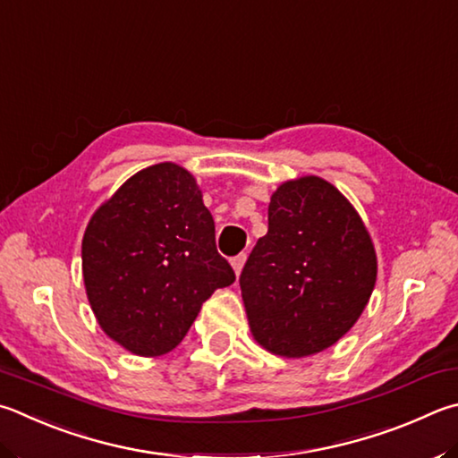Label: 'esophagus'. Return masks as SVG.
Instances as JSON below:
<instances>
[{
	"instance_id": "esophagus-1",
	"label": "esophagus",
	"mask_w": 458,
	"mask_h": 458,
	"mask_svg": "<svg viewBox=\"0 0 458 458\" xmlns=\"http://www.w3.org/2000/svg\"><path fill=\"white\" fill-rule=\"evenodd\" d=\"M244 262H246V254L242 252V254H238V256H234L230 260V264H232V268H234V272L236 274H240L242 272V268H244Z\"/></svg>"
}]
</instances>
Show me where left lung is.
<instances>
[{
	"instance_id": "1",
	"label": "left lung",
	"mask_w": 458,
	"mask_h": 458,
	"mask_svg": "<svg viewBox=\"0 0 458 458\" xmlns=\"http://www.w3.org/2000/svg\"><path fill=\"white\" fill-rule=\"evenodd\" d=\"M377 282V252L352 204L318 176L284 182L270 198L268 232L240 274L252 336L301 359L359 320Z\"/></svg>"
}]
</instances>
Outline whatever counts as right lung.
I'll use <instances>...</instances> for the list:
<instances>
[{
  "label": "right lung",
  "instance_id": "1",
  "mask_svg": "<svg viewBox=\"0 0 458 458\" xmlns=\"http://www.w3.org/2000/svg\"><path fill=\"white\" fill-rule=\"evenodd\" d=\"M81 270L99 327L140 356L176 348L214 290L236 280L194 176L172 162L134 174L98 208Z\"/></svg>",
  "mask_w": 458,
  "mask_h": 458
}]
</instances>
